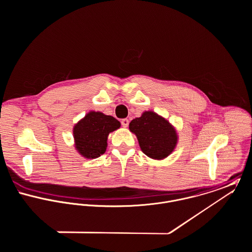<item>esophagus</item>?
<instances>
[{
	"instance_id": "obj_1",
	"label": "esophagus",
	"mask_w": 252,
	"mask_h": 252,
	"mask_svg": "<svg viewBox=\"0 0 252 252\" xmlns=\"http://www.w3.org/2000/svg\"><path fill=\"white\" fill-rule=\"evenodd\" d=\"M121 124H122V126H123L124 127H127V126H128V124H129V121H128L127 119H123V120L121 121Z\"/></svg>"
}]
</instances>
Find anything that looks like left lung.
Masks as SVG:
<instances>
[{"label":"left lung","instance_id":"1","mask_svg":"<svg viewBox=\"0 0 252 252\" xmlns=\"http://www.w3.org/2000/svg\"><path fill=\"white\" fill-rule=\"evenodd\" d=\"M142 152L154 159H162L169 156L177 144L175 128L164 118L155 112L146 111L141 117L129 124Z\"/></svg>","mask_w":252,"mask_h":252}]
</instances>
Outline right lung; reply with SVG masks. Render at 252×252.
I'll return each mask as SVG.
<instances>
[{"label": "right lung", "mask_w": 252, "mask_h": 252, "mask_svg": "<svg viewBox=\"0 0 252 252\" xmlns=\"http://www.w3.org/2000/svg\"><path fill=\"white\" fill-rule=\"evenodd\" d=\"M120 126L121 123L114 117L91 111L74 126L77 151L87 158L100 157L106 151L109 133Z\"/></svg>", "instance_id": "add662e5"}]
</instances>
